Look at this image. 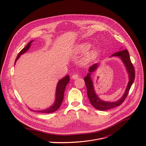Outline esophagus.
Returning <instances> with one entry per match:
<instances>
[{"label": "esophagus", "mask_w": 146, "mask_h": 146, "mask_svg": "<svg viewBox=\"0 0 146 146\" xmlns=\"http://www.w3.org/2000/svg\"><path fill=\"white\" fill-rule=\"evenodd\" d=\"M72 79H74V80L77 79V78H78V75L77 74H74L72 75Z\"/></svg>", "instance_id": "34e87169"}]
</instances>
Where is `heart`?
I'll use <instances>...</instances> for the list:
<instances>
[{
  "mask_svg": "<svg viewBox=\"0 0 146 146\" xmlns=\"http://www.w3.org/2000/svg\"><path fill=\"white\" fill-rule=\"evenodd\" d=\"M91 47V44L88 43H83L79 44L77 45V47L76 48V54H84L87 52L89 49ZM96 54L95 51H91L88 52L86 55H85L84 58H83V63L87 64H89L91 61H92L95 57Z\"/></svg>",
  "mask_w": 146,
  "mask_h": 146,
  "instance_id": "1",
  "label": "heart"
}]
</instances>
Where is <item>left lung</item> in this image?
<instances>
[{"label": "left lung", "instance_id": "left-lung-1", "mask_svg": "<svg viewBox=\"0 0 146 146\" xmlns=\"http://www.w3.org/2000/svg\"><path fill=\"white\" fill-rule=\"evenodd\" d=\"M111 56L119 57L122 60L129 74V82L125 91L123 96L119 100L113 102L103 101L100 99L98 95L96 94L93 86V82L91 78V74L98 69L99 64H95L92 65L88 70L89 73L87 74V76L84 77V81L87 90V95L91 105L93 106L94 108H95L96 109L99 110H107L120 106L125 100V99H126L135 77V69L131 62L129 54L127 50H121L113 54Z\"/></svg>", "mask_w": 146, "mask_h": 146}]
</instances>
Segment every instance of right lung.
Instances as JSON below:
<instances>
[{"instance_id":"right-lung-1","label":"right lung","mask_w":146,"mask_h":146,"mask_svg":"<svg viewBox=\"0 0 146 146\" xmlns=\"http://www.w3.org/2000/svg\"><path fill=\"white\" fill-rule=\"evenodd\" d=\"M32 42H33V40H31L30 42H29V43L19 52L15 60V65L16 63V61L20 57V55H21L22 54L25 53L31 47V44ZM69 81H70V78L69 75H67L65 77L60 79L58 81L56 86V92H55V101L54 103L51 107L47 108V109L43 110H38L36 111L38 113H51L56 111L60 108L61 104L62 103V101L64 100V92L65 91L66 86H67L68 83L69 82Z\"/></svg>"}]
</instances>
